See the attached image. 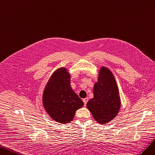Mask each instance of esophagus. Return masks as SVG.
<instances>
[{"label": "esophagus", "mask_w": 155, "mask_h": 155, "mask_svg": "<svg viewBox=\"0 0 155 155\" xmlns=\"http://www.w3.org/2000/svg\"><path fill=\"white\" fill-rule=\"evenodd\" d=\"M87 101H88V98H87V97H86V98L83 99V102H84V105H85V106L86 105V103H87Z\"/></svg>", "instance_id": "esophagus-1"}]
</instances>
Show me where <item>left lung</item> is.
Listing matches in <instances>:
<instances>
[{
    "mask_svg": "<svg viewBox=\"0 0 155 155\" xmlns=\"http://www.w3.org/2000/svg\"><path fill=\"white\" fill-rule=\"evenodd\" d=\"M93 91L94 97L88 101L86 107L97 123H108L117 116L121 108L117 82L108 68L102 66L100 68Z\"/></svg>",
    "mask_w": 155,
    "mask_h": 155,
    "instance_id": "left-lung-1",
    "label": "left lung"
}]
</instances>
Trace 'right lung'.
Masks as SVG:
<instances>
[{
    "mask_svg": "<svg viewBox=\"0 0 155 155\" xmlns=\"http://www.w3.org/2000/svg\"><path fill=\"white\" fill-rule=\"evenodd\" d=\"M42 103L53 120L66 124L73 120L75 112L83 107V101L71 86V74L68 69H57L44 88Z\"/></svg>",
    "mask_w": 155,
    "mask_h": 155,
    "instance_id": "1",
    "label": "right lung"
}]
</instances>
